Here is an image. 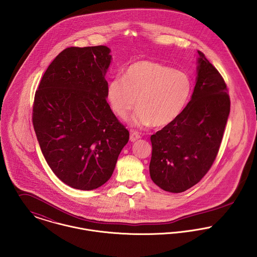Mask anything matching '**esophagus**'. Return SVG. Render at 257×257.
Instances as JSON below:
<instances>
[{
	"mask_svg": "<svg viewBox=\"0 0 257 257\" xmlns=\"http://www.w3.org/2000/svg\"><path fill=\"white\" fill-rule=\"evenodd\" d=\"M140 139H141V136H140L138 133H132V134H131L130 141H131L132 143H135V142H137V141L140 140Z\"/></svg>",
	"mask_w": 257,
	"mask_h": 257,
	"instance_id": "34e87169",
	"label": "esophagus"
}]
</instances>
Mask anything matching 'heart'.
<instances>
[{
	"mask_svg": "<svg viewBox=\"0 0 257 257\" xmlns=\"http://www.w3.org/2000/svg\"><path fill=\"white\" fill-rule=\"evenodd\" d=\"M191 92L192 82L183 71L143 60L132 64L122 79L109 82L107 100L120 118H125L137 103L134 123L162 127L182 113Z\"/></svg>",
	"mask_w": 257,
	"mask_h": 257,
	"instance_id": "obj_1",
	"label": "heart"
}]
</instances>
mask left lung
<instances>
[{
	"label": "left lung",
	"mask_w": 257,
	"mask_h": 257,
	"mask_svg": "<svg viewBox=\"0 0 257 257\" xmlns=\"http://www.w3.org/2000/svg\"><path fill=\"white\" fill-rule=\"evenodd\" d=\"M191 100L170 124L150 137L149 173L162 190L181 193L198 183L218 154L230 110L226 85L200 50Z\"/></svg>",
	"instance_id": "8db88e82"
}]
</instances>
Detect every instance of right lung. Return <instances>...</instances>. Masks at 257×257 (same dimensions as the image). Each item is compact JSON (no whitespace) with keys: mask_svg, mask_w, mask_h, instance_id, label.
I'll list each match as a JSON object with an SVG mask.
<instances>
[{"mask_svg":"<svg viewBox=\"0 0 257 257\" xmlns=\"http://www.w3.org/2000/svg\"><path fill=\"white\" fill-rule=\"evenodd\" d=\"M110 53L105 45L64 49L36 92L33 122L41 152L53 173L74 189L106 183L130 139L107 102Z\"/></svg>","mask_w":257,"mask_h":257,"instance_id":"obj_1","label":"right lung"}]
</instances>
